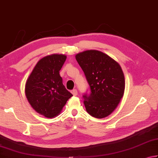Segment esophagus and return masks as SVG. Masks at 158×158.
<instances>
[{"label": "esophagus", "instance_id": "obj_1", "mask_svg": "<svg viewBox=\"0 0 158 158\" xmlns=\"http://www.w3.org/2000/svg\"><path fill=\"white\" fill-rule=\"evenodd\" d=\"M71 93L73 94L74 96H77V90L76 89H73V90H71Z\"/></svg>", "mask_w": 158, "mask_h": 158}]
</instances>
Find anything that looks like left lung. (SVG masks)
Listing matches in <instances>:
<instances>
[{"label":"left lung","mask_w":158,"mask_h":158,"mask_svg":"<svg viewBox=\"0 0 158 158\" xmlns=\"http://www.w3.org/2000/svg\"><path fill=\"white\" fill-rule=\"evenodd\" d=\"M75 58L91 90L90 96L84 95L86 111L98 119L110 115L124 93L125 79L120 65L106 54L95 50L81 52Z\"/></svg>","instance_id":"obj_1"}]
</instances>
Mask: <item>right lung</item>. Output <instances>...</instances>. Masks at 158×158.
Masks as SVG:
<instances>
[{
  "mask_svg": "<svg viewBox=\"0 0 158 158\" xmlns=\"http://www.w3.org/2000/svg\"><path fill=\"white\" fill-rule=\"evenodd\" d=\"M67 56L52 54L37 62L25 83V93L34 110L47 118H54L73 96L63 84L59 71Z\"/></svg>",
  "mask_w": 158,
  "mask_h": 158,
  "instance_id": "obj_1",
  "label": "right lung"
}]
</instances>
